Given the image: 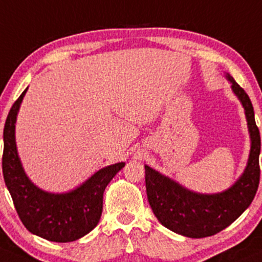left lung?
Listing matches in <instances>:
<instances>
[{
    "label": "left lung",
    "mask_w": 262,
    "mask_h": 262,
    "mask_svg": "<svg viewBox=\"0 0 262 262\" xmlns=\"http://www.w3.org/2000/svg\"><path fill=\"white\" fill-rule=\"evenodd\" d=\"M227 78L244 105L251 137L249 162L240 180L222 193L201 194L145 166V188L153 213L164 227L187 237H207L225 230L251 205L260 183L261 139L252 103L233 78Z\"/></svg>",
    "instance_id": "1"
}]
</instances>
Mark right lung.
Masks as SVG:
<instances>
[{"label":"right lung","mask_w":262,"mask_h":262,"mask_svg":"<svg viewBox=\"0 0 262 262\" xmlns=\"http://www.w3.org/2000/svg\"><path fill=\"white\" fill-rule=\"evenodd\" d=\"M27 89L13 103L4 128L2 172L16 212L30 232L54 242L75 241L98 225L105 187L125 163L98 170L80 187L64 194L41 191L22 169L15 142V123Z\"/></svg>","instance_id":"1"}]
</instances>
